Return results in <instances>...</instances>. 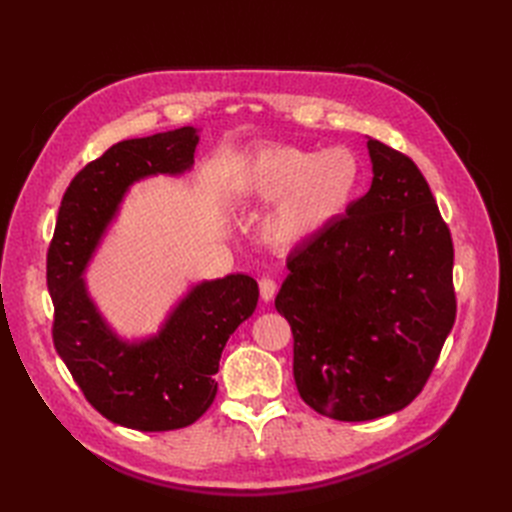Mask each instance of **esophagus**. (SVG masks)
Listing matches in <instances>:
<instances>
[{
  "label": "esophagus",
  "mask_w": 512,
  "mask_h": 512,
  "mask_svg": "<svg viewBox=\"0 0 512 512\" xmlns=\"http://www.w3.org/2000/svg\"><path fill=\"white\" fill-rule=\"evenodd\" d=\"M277 294V282L273 277H262L260 280V297L262 301H273V297Z\"/></svg>",
  "instance_id": "34e87169"
}]
</instances>
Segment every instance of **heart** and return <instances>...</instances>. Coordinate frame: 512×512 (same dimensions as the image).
Masks as SVG:
<instances>
[{"instance_id":"1","label":"heart","mask_w":512,"mask_h":512,"mask_svg":"<svg viewBox=\"0 0 512 512\" xmlns=\"http://www.w3.org/2000/svg\"><path fill=\"white\" fill-rule=\"evenodd\" d=\"M363 168L350 149L267 145L243 166L239 194L247 205L273 207L262 237L273 247L301 245L342 220L361 188Z\"/></svg>"}]
</instances>
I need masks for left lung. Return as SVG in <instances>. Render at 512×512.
I'll return each mask as SVG.
<instances>
[{
  "label": "left lung",
  "instance_id": "8db88e82",
  "mask_svg": "<svg viewBox=\"0 0 512 512\" xmlns=\"http://www.w3.org/2000/svg\"><path fill=\"white\" fill-rule=\"evenodd\" d=\"M371 188L301 250L275 297L294 337L301 399L371 421L423 391L457 314L453 239L418 166L367 141Z\"/></svg>",
  "mask_w": 512,
  "mask_h": 512
}]
</instances>
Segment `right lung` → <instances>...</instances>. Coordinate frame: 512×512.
<instances>
[{"label":"right lung","mask_w":512,"mask_h":512,"mask_svg":"<svg viewBox=\"0 0 512 512\" xmlns=\"http://www.w3.org/2000/svg\"><path fill=\"white\" fill-rule=\"evenodd\" d=\"M196 145V128L185 126L106 149L68 185L46 256L57 354L91 406L111 423L136 431L181 429L207 412L218 393L213 376L228 337L258 303V284L250 275L200 282L156 335L126 342L87 292L83 273L130 185L153 175L188 173Z\"/></svg>","instance_id":"1"}]
</instances>
